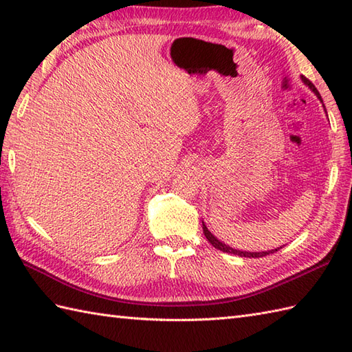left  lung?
<instances>
[{"label": "left lung", "instance_id": "left-lung-1", "mask_svg": "<svg viewBox=\"0 0 352 352\" xmlns=\"http://www.w3.org/2000/svg\"><path fill=\"white\" fill-rule=\"evenodd\" d=\"M301 80L304 81V85L305 86H309L310 87V91L315 94L318 98H319V101L322 102V98H320V95H319V92H318V89L315 87V85L311 83L310 80H307L305 78L304 76H301ZM322 106H324V102H322ZM324 109H325V106H324ZM327 113V111H325ZM203 231H204V236L207 237V241L210 242L214 248H218V250H221L222 252H228V254H236V256H241V257H252V258H257V257H265V256H269V254H272V252H275V251H278L280 248H276V250H271V251H261V252H250V251H239V250H234V248H231V246H228V245H226V243H222L221 241H218V239H216L210 231H208V228L206 227V223L203 222Z\"/></svg>", "mask_w": 352, "mask_h": 352}]
</instances>
